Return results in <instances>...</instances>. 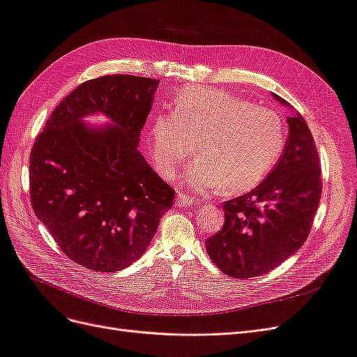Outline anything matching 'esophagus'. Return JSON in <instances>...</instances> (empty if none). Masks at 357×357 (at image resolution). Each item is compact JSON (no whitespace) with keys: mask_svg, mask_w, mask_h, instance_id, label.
<instances>
[{"mask_svg":"<svg viewBox=\"0 0 357 357\" xmlns=\"http://www.w3.org/2000/svg\"><path fill=\"white\" fill-rule=\"evenodd\" d=\"M177 204L180 205V207H195V205H199V202H197L195 199L190 197H186V195H178Z\"/></svg>","mask_w":357,"mask_h":357,"instance_id":"obj_1","label":"esophagus"}]
</instances>
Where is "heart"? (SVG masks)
Returning a JSON list of instances; mask_svg holds the SVG:
<instances>
[{
  "mask_svg": "<svg viewBox=\"0 0 357 357\" xmlns=\"http://www.w3.org/2000/svg\"><path fill=\"white\" fill-rule=\"evenodd\" d=\"M150 153L156 169L171 177L195 142L197 156L186 171L199 192H244L257 186L283 155L282 117L225 91L190 86L172 102V112L150 122Z\"/></svg>",
  "mask_w": 357,
  "mask_h": 357,
  "instance_id": "obj_1",
  "label": "heart"
}]
</instances>
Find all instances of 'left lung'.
<instances>
[{"label":"left lung","instance_id":"obj_1","mask_svg":"<svg viewBox=\"0 0 357 357\" xmlns=\"http://www.w3.org/2000/svg\"><path fill=\"white\" fill-rule=\"evenodd\" d=\"M290 109L283 155L261 185L223 204L222 231L205 241L222 273L234 278L266 274L305 243L320 204L319 153L307 122Z\"/></svg>","mask_w":357,"mask_h":357}]
</instances>
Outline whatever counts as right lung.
Instances as JSON below:
<instances>
[{
    "instance_id": "right-lung-1",
    "label": "right lung",
    "mask_w": 357,
    "mask_h": 357,
    "mask_svg": "<svg viewBox=\"0 0 357 357\" xmlns=\"http://www.w3.org/2000/svg\"><path fill=\"white\" fill-rule=\"evenodd\" d=\"M159 80L113 74L82 83L63 98L31 150V204L75 264L114 273L152 241L174 189L138 152ZM101 114L111 122L84 121Z\"/></svg>"
}]
</instances>
